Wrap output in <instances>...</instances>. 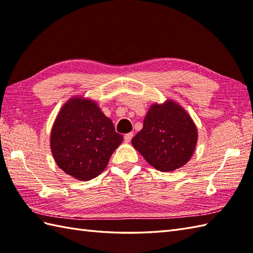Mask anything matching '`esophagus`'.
Returning <instances> with one entry per match:
<instances>
[{"mask_svg":"<svg viewBox=\"0 0 253 253\" xmlns=\"http://www.w3.org/2000/svg\"><path fill=\"white\" fill-rule=\"evenodd\" d=\"M132 137H133V132H128L125 136H124V140H125V142H130Z\"/></svg>","mask_w":253,"mask_h":253,"instance_id":"obj_1","label":"esophagus"}]
</instances>
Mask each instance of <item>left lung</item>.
I'll return each instance as SVG.
<instances>
[{"label": "left lung", "mask_w": 253, "mask_h": 253, "mask_svg": "<svg viewBox=\"0 0 253 253\" xmlns=\"http://www.w3.org/2000/svg\"><path fill=\"white\" fill-rule=\"evenodd\" d=\"M197 139V128L190 116L178 104L169 101L150 107L143 128L131 143L154 169L170 171L190 160Z\"/></svg>", "instance_id": "left-lung-1"}]
</instances>
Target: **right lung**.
<instances>
[{"label":"right lung","mask_w":253,"mask_h":253,"mask_svg":"<svg viewBox=\"0 0 253 253\" xmlns=\"http://www.w3.org/2000/svg\"><path fill=\"white\" fill-rule=\"evenodd\" d=\"M122 141L110 118L94 102L82 98L69 100L62 107L51 132L55 162L79 180L99 176Z\"/></svg>","instance_id":"obj_1"}]
</instances>
